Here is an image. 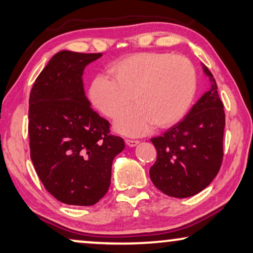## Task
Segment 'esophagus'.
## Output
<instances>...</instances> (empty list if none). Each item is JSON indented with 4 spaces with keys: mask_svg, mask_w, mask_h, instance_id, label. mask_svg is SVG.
Listing matches in <instances>:
<instances>
[{
    "mask_svg": "<svg viewBox=\"0 0 253 253\" xmlns=\"http://www.w3.org/2000/svg\"><path fill=\"white\" fill-rule=\"evenodd\" d=\"M126 144L129 147H134V146H137L138 144H139V141H138V140H132V139H126Z\"/></svg>",
    "mask_w": 253,
    "mask_h": 253,
    "instance_id": "1",
    "label": "esophagus"
}]
</instances>
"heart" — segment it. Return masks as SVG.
Returning <instances> with one entry per match:
<instances>
[{"label":"heart","instance_id":"obj_1","mask_svg":"<svg viewBox=\"0 0 253 253\" xmlns=\"http://www.w3.org/2000/svg\"><path fill=\"white\" fill-rule=\"evenodd\" d=\"M114 81L98 76L88 96L92 105L108 119H116L131 102L136 107L115 122L117 132L143 136L155 126L178 123L192 105L197 74L191 62L167 53H138L116 62L109 69Z\"/></svg>","mask_w":253,"mask_h":253}]
</instances>
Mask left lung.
<instances>
[{"mask_svg":"<svg viewBox=\"0 0 253 253\" xmlns=\"http://www.w3.org/2000/svg\"><path fill=\"white\" fill-rule=\"evenodd\" d=\"M203 65L211 88L181 122L152 138L158 158L150 169L153 184L165 195L188 198L203 191L220 170L224 112L213 75Z\"/></svg>","mask_w":253,"mask_h":253,"instance_id":"left-lung-1","label":"left lung"}]
</instances>
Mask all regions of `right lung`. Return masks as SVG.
<instances>
[{
  "instance_id": "obj_1",
  "label": "right lung",
  "mask_w": 253,
  "mask_h": 253,
  "mask_svg": "<svg viewBox=\"0 0 253 253\" xmlns=\"http://www.w3.org/2000/svg\"><path fill=\"white\" fill-rule=\"evenodd\" d=\"M101 56L58 51L30 93L31 159L47 191L68 205L98 203L109 189L114 158L124 150L84 92V69Z\"/></svg>"
}]
</instances>
